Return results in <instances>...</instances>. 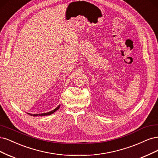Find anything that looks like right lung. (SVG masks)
<instances>
[{
    "instance_id": "add662e5",
    "label": "right lung",
    "mask_w": 158,
    "mask_h": 158,
    "mask_svg": "<svg viewBox=\"0 0 158 158\" xmlns=\"http://www.w3.org/2000/svg\"><path fill=\"white\" fill-rule=\"evenodd\" d=\"M60 106H58L57 107V108H56L54 110H52V111H49V112H48V113L41 114H30V115H33V116H37V115H50V114H52L54 113L56 111L58 110L59 109V108H60Z\"/></svg>"
}]
</instances>
